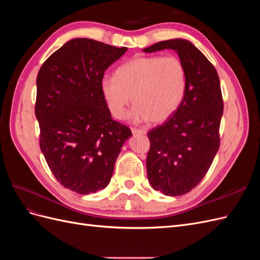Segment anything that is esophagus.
I'll use <instances>...</instances> for the list:
<instances>
[{
	"label": "esophagus",
	"mask_w": 260,
	"mask_h": 260,
	"mask_svg": "<svg viewBox=\"0 0 260 260\" xmlns=\"http://www.w3.org/2000/svg\"><path fill=\"white\" fill-rule=\"evenodd\" d=\"M133 135H141V136H144L146 135V131L143 130V129H137V128H132L131 129Z\"/></svg>",
	"instance_id": "34e87169"
}]
</instances>
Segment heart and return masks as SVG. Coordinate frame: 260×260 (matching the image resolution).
<instances>
[{"label":"heart","mask_w":260,"mask_h":260,"mask_svg":"<svg viewBox=\"0 0 260 260\" xmlns=\"http://www.w3.org/2000/svg\"><path fill=\"white\" fill-rule=\"evenodd\" d=\"M186 90V69L177 56H136L104 75L100 91L115 118L123 116L131 100L136 102L129 117L136 121L167 120L180 107ZM133 96L131 97V95Z\"/></svg>","instance_id":"1"}]
</instances>
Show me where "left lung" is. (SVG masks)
Wrapping results in <instances>:
<instances>
[{
  "label": "left lung",
  "instance_id": "obj_1",
  "mask_svg": "<svg viewBox=\"0 0 260 260\" xmlns=\"http://www.w3.org/2000/svg\"><path fill=\"white\" fill-rule=\"evenodd\" d=\"M175 51L186 69V90L177 112L148 132L146 172L154 190L178 196L205 177L219 149L223 101L216 68L185 39L157 42L145 53Z\"/></svg>",
  "mask_w": 260,
  "mask_h": 260
}]
</instances>
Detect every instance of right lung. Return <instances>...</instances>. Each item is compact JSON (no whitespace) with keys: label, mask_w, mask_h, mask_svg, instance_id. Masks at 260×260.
I'll use <instances>...</instances> for the list:
<instances>
[{"label":"right lung","mask_w":260,"mask_h":260,"mask_svg":"<svg viewBox=\"0 0 260 260\" xmlns=\"http://www.w3.org/2000/svg\"><path fill=\"white\" fill-rule=\"evenodd\" d=\"M127 48L76 38L54 52L37 77L36 117L40 147L54 177L78 194L105 188L127 125L112 119L100 91L101 78Z\"/></svg>","instance_id":"add662e5"}]
</instances>
